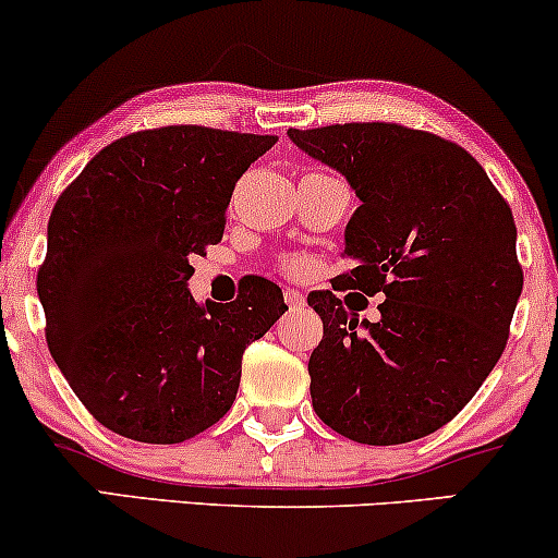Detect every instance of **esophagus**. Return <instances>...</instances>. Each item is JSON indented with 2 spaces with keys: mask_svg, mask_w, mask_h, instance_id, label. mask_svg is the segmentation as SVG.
Here are the masks:
<instances>
[{
  "mask_svg": "<svg viewBox=\"0 0 558 558\" xmlns=\"http://www.w3.org/2000/svg\"><path fill=\"white\" fill-rule=\"evenodd\" d=\"M286 304H288V308H301L304 306V296H301L299 291H293V288H286Z\"/></svg>",
  "mask_w": 558,
  "mask_h": 558,
  "instance_id": "34e87169",
  "label": "esophagus"
}]
</instances>
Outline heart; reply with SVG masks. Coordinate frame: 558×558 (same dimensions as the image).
I'll use <instances>...</instances> for the list:
<instances>
[{
  "instance_id": "1",
  "label": "heart",
  "mask_w": 558,
  "mask_h": 558,
  "mask_svg": "<svg viewBox=\"0 0 558 558\" xmlns=\"http://www.w3.org/2000/svg\"><path fill=\"white\" fill-rule=\"evenodd\" d=\"M286 267H288V272L291 275H306L308 270H312V262H308L306 257H293V259H286Z\"/></svg>"
}]
</instances>
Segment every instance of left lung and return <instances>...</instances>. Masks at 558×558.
Masks as SVG:
<instances>
[{
	"label": "left lung",
	"mask_w": 558,
	"mask_h": 558,
	"mask_svg": "<svg viewBox=\"0 0 558 558\" xmlns=\"http://www.w3.org/2000/svg\"><path fill=\"white\" fill-rule=\"evenodd\" d=\"M308 158L343 173L361 205L345 226L353 270L338 288L377 296V319L312 291L319 345L308 359L312 405L361 445L434 434L471 402L509 338L522 267L517 228L483 166L408 126L288 130Z\"/></svg>",
	"instance_id": "1"
}]
</instances>
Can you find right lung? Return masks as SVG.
Instances as JSON below:
<instances>
[{
    "label": "right lung",
    "instance_id": "1",
    "mask_svg": "<svg viewBox=\"0 0 558 558\" xmlns=\"http://www.w3.org/2000/svg\"><path fill=\"white\" fill-rule=\"evenodd\" d=\"M278 137L160 126L106 145L62 192L38 270L46 343L93 418L147 445L218 424L241 355L286 312L272 280L197 304L194 254L223 236L233 186Z\"/></svg>",
    "mask_w": 558,
    "mask_h": 558
}]
</instances>
